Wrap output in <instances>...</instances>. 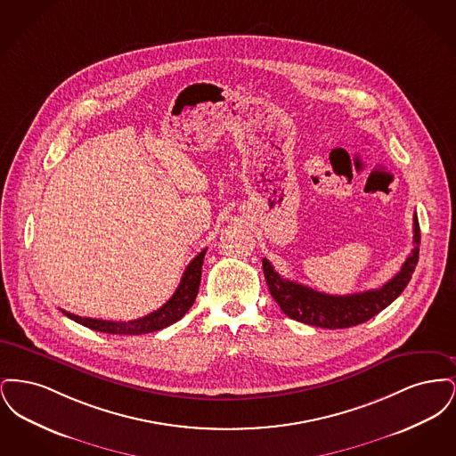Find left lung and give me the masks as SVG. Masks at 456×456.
I'll use <instances>...</instances> for the list:
<instances>
[{
    "mask_svg": "<svg viewBox=\"0 0 456 456\" xmlns=\"http://www.w3.org/2000/svg\"><path fill=\"white\" fill-rule=\"evenodd\" d=\"M420 227L417 214L413 216V249L402 265L400 272L379 289L366 292L331 296L313 290L303 283L282 279L272 263L263 258V273L272 297L281 305L283 313L304 325L320 326L328 330L350 328L366 323L379 311L388 307L407 287L412 279L413 270L419 261Z\"/></svg>",
    "mask_w": 456,
    "mask_h": 456,
    "instance_id": "left-lung-1",
    "label": "left lung"
}]
</instances>
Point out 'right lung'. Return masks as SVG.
Returning a JSON list of instances; mask_svg holds the SVG:
<instances>
[{"instance_id":"1","label":"right lung","mask_w":456,"mask_h":456,"mask_svg":"<svg viewBox=\"0 0 456 456\" xmlns=\"http://www.w3.org/2000/svg\"><path fill=\"white\" fill-rule=\"evenodd\" d=\"M205 253L207 249L198 253L191 263L186 266L173 297L143 318L131 320V322H108V320H97V318H82L73 313H68L65 309H61V313L80 325L87 326L95 331L109 333V335H143V333L162 330L181 320L195 303L200 281H201V265H203Z\"/></svg>"}]
</instances>
